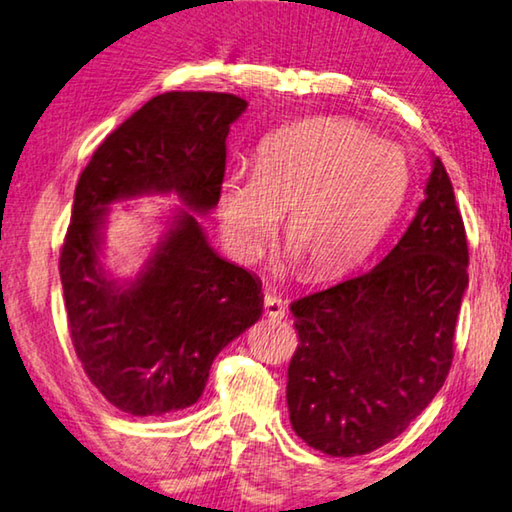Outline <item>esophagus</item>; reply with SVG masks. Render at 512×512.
<instances>
[{"label": "esophagus", "instance_id": "obj_1", "mask_svg": "<svg viewBox=\"0 0 512 512\" xmlns=\"http://www.w3.org/2000/svg\"><path fill=\"white\" fill-rule=\"evenodd\" d=\"M264 312L269 319H285V312H287V305L285 300H282L278 294H273V291H266L264 294Z\"/></svg>", "mask_w": 512, "mask_h": 512}]
</instances>
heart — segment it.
Returning <instances> with one entry per match:
<instances>
[{
	"label": "heart",
	"mask_w": 512,
	"mask_h": 512,
	"mask_svg": "<svg viewBox=\"0 0 512 512\" xmlns=\"http://www.w3.org/2000/svg\"><path fill=\"white\" fill-rule=\"evenodd\" d=\"M410 161L348 120H310L262 143L253 175H225L218 189L223 239L241 259L262 257L285 214V243L305 275L335 278L376 246L401 212Z\"/></svg>",
	"instance_id": "b5f03b06"
}]
</instances>
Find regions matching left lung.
I'll use <instances>...</instances> for the list:
<instances>
[{"label":"left lung","instance_id":"obj_1","mask_svg":"<svg viewBox=\"0 0 512 512\" xmlns=\"http://www.w3.org/2000/svg\"><path fill=\"white\" fill-rule=\"evenodd\" d=\"M467 262L453 186L433 157L426 198L383 262L291 303L300 344L287 405L300 440L362 456L421 415L451 369Z\"/></svg>","mask_w":512,"mask_h":512}]
</instances>
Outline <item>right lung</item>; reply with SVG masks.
<instances>
[{"label": "right lung", "mask_w": 512, "mask_h": 512, "mask_svg": "<svg viewBox=\"0 0 512 512\" xmlns=\"http://www.w3.org/2000/svg\"><path fill=\"white\" fill-rule=\"evenodd\" d=\"M248 102L230 93L152 97L79 175L61 248L68 328L86 376L134 417L196 403L212 362L262 316V282L209 246L198 216L218 205L225 139ZM175 192L185 205L134 279L101 266L108 205Z\"/></svg>", "instance_id": "right-lung-1"}]
</instances>
